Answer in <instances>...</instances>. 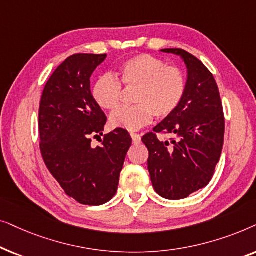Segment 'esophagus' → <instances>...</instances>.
Masks as SVG:
<instances>
[{"label":"esophagus","mask_w":256,"mask_h":256,"mask_svg":"<svg viewBox=\"0 0 256 256\" xmlns=\"http://www.w3.org/2000/svg\"><path fill=\"white\" fill-rule=\"evenodd\" d=\"M130 136H132V142H134L135 144H138V143L141 142V136H140L138 134H136V132H130Z\"/></svg>","instance_id":"34e87169"}]
</instances>
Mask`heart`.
Here are the masks:
<instances>
[{
  "mask_svg": "<svg viewBox=\"0 0 256 256\" xmlns=\"http://www.w3.org/2000/svg\"><path fill=\"white\" fill-rule=\"evenodd\" d=\"M118 80L104 74L94 82L92 96L101 110H113L121 102L122 86L136 88L132 107L118 108L112 113L113 128L138 130L152 121V116L166 118L180 106L186 92V76L178 66L166 65L150 54H138L121 62Z\"/></svg>",
  "mask_w": 256,
  "mask_h": 256,
  "instance_id": "obj_1",
  "label": "heart"
}]
</instances>
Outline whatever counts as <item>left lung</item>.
Here are the masks:
<instances>
[{
	"mask_svg": "<svg viewBox=\"0 0 256 256\" xmlns=\"http://www.w3.org/2000/svg\"><path fill=\"white\" fill-rule=\"evenodd\" d=\"M162 51L183 58L188 68L186 92L177 110L146 132L142 142L149 152L154 188L163 198L177 200L211 182L222 155L225 116L218 85L208 68L182 48ZM160 134L170 138L160 142Z\"/></svg>",
	"mask_w": 256,
	"mask_h": 256,
	"instance_id": "left-lung-1",
	"label": "left lung"
}]
</instances>
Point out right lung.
Masks as SVG:
<instances>
[{
  "label": "right lung",
  "instance_id": "right-lung-1",
  "mask_svg": "<svg viewBox=\"0 0 256 256\" xmlns=\"http://www.w3.org/2000/svg\"><path fill=\"white\" fill-rule=\"evenodd\" d=\"M107 54H76L48 78L42 94L38 128L45 166L68 197L82 205H102L116 194L120 172L132 146L126 129L104 136L106 115L90 92V76Z\"/></svg>",
  "mask_w": 256,
  "mask_h": 256
}]
</instances>
